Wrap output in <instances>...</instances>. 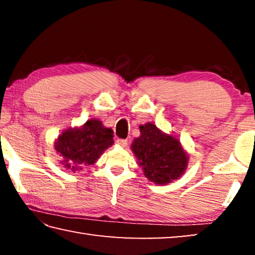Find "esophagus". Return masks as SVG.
Returning a JSON list of instances; mask_svg holds the SVG:
<instances>
[{"label":"esophagus","mask_w":255,"mask_h":255,"mask_svg":"<svg viewBox=\"0 0 255 255\" xmlns=\"http://www.w3.org/2000/svg\"><path fill=\"white\" fill-rule=\"evenodd\" d=\"M116 143L122 146V147H126L127 144H128V140L127 139H123V138H118V139L116 140Z\"/></svg>","instance_id":"obj_1"}]
</instances>
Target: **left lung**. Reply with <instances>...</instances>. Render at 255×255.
Returning a JSON list of instances; mask_svg holds the SVG:
<instances>
[{
  "label": "left lung",
  "mask_w": 255,
  "mask_h": 255,
  "mask_svg": "<svg viewBox=\"0 0 255 255\" xmlns=\"http://www.w3.org/2000/svg\"><path fill=\"white\" fill-rule=\"evenodd\" d=\"M140 136L131 149L143 166L144 174L156 184H167L183 174L188 156L178 139L165 135L154 124L140 126Z\"/></svg>",
  "instance_id": "8db88e82"
}]
</instances>
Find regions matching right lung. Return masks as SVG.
<instances>
[{
    "label": "right lung",
    "instance_id": "1",
    "mask_svg": "<svg viewBox=\"0 0 255 255\" xmlns=\"http://www.w3.org/2000/svg\"><path fill=\"white\" fill-rule=\"evenodd\" d=\"M114 144V131L97 119L88 120L83 127L67 129L58 136L56 150L64 157V165L75 171L96 163L100 155Z\"/></svg>",
    "mask_w": 255,
    "mask_h": 255
}]
</instances>
